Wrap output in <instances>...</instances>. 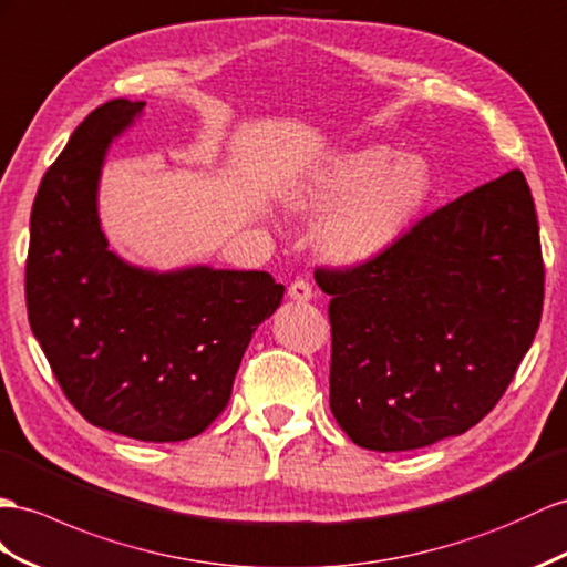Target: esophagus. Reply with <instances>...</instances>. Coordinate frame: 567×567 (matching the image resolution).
<instances>
[{
	"label": "esophagus",
	"mask_w": 567,
	"mask_h": 567,
	"mask_svg": "<svg viewBox=\"0 0 567 567\" xmlns=\"http://www.w3.org/2000/svg\"><path fill=\"white\" fill-rule=\"evenodd\" d=\"M287 297L295 301H311L313 299V289L307 280H295L292 285L287 287Z\"/></svg>",
	"instance_id": "esophagus-1"
}]
</instances>
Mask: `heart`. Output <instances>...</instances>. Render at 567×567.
<instances>
[{"label": "heart", "instance_id": "obj_1", "mask_svg": "<svg viewBox=\"0 0 567 567\" xmlns=\"http://www.w3.org/2000/svg\"><path fill=\"white\" fill-rule=\"evenodd\" d=\"M433 192V172L419 153L361 145L316 167L287 194L301 217H321L316 249L332 266L371 264L404 237Z\"/></svg>", "mask_w": 567, "mask_h": 567}]
</instances>
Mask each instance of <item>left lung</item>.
<instances>
[{"label": "left lung", "instance_id": "1", "mask_svg": "<svg viewBox=\"0 0 567 567\" xmlns=\"http://www.w3.org/2000/svg\"><path fill=\"white\" fill-rule=\"evenodd\" d=\"M330 295V410L352 443L398 453L470 431L496 408L544 307L534 198L513 169L416 223Z\"/></svg>", "mask_w": 567, "mask_h": 567}]
</instances>
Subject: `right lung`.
Wrapping results in <instances>:
<instances>
[{
	"label": "right lung",
	"instance_id": "right-lung-1",
	"mask_svg": "<svg viewBox=\"0 0 567 567\" xmlns=\"http://www.w3.org/2000/svg\"><path fill=\"white\" fill-rule=\"evenodd\" d=\"M143 107L117 97L93 110L42 177L25 303L54 379L93 426L174 443L206 431L227 408L246 347L285 287L264 270H151L110 249L100 174Z\"/></svg>",
	"mask_w": 567,
	"mask_h": 567
}]
</instances>
